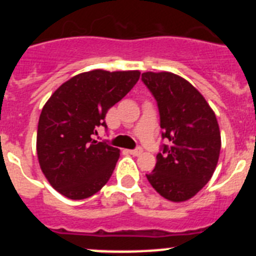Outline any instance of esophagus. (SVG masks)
<instances>
[{
    "label": "esophagus",
    "instance_id": "esophagus-1",
    "mask_svg": "<svg viewBox=\"0 0 256 256\" xmlns=\"http://www.w3.org/2000/svg\"><path fill=\"white\" fill-rule=\"evenodd\" d=\"M142 148H134V150H130L128 151V152L130 154V155H134V156H138V155H141L142 154Z\"/></svg>",
    "mask_w": 256,
    "mask_h": 256
}]
</instances>
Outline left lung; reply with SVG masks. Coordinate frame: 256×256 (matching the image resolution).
Here are the masks:
<instances>
[{
	"mask_svg": "<svg viewBox=\"0 0 256 256\" xmlns=\"http://www.w3.org/2000/svg\"><path fill=\"white\" fill-rule=\"evenodd\" d=\"M142 82L158 102L162 137L170 142L162 144L146 177L166 200L186 201L209 182L218 164L222 144L216 114L182 76L146 72Z\"/></svg>",
	"mask_w": 256,
	"mask_h": 256,
	"instance_id": "1",
	"label": "left lung"
}]
</instances>
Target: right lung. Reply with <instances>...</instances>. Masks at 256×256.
I'll return each instance as SVG.
<instances>
[{
    "label": "right lung",
    "mask_w": 256,
    "mask_h": 256,
    "mask_svg": "<svg viewBox=\"0 0 256 256\" xmlns=\"http://www.w3.org/2000/svg\"><path fill=\"white\" fill-rule=\"evenodd\" d=\"M138 70H91L70 78L44 104L37 130L40 169L65 198L82 200L94 195L112 177L120 150L97 142L98 126L112 106L138 82Z\"/></svg>",
    "instance_id": "right-lung-1"
}]
</instances>
